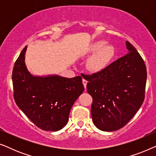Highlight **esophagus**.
I'll use <instances>...</instances> for the list:
<instances>
[{"label": "esophagus", "instance_id": "obj_1", "mask_svg": "<svg viewBox=\"0 0 156 156\" xmlns=\"http://www.w3.org/2000/svg\"><path fill=\"white\" fill-rule=\"evenodd\" d=\"M82 83H83V84H84V88H85V89H87V80H82Z\"/></svg>", "mask_w": 156, "mask_h": 156}]
</instances>
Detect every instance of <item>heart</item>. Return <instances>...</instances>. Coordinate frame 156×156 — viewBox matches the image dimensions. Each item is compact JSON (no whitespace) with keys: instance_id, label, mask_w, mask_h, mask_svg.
Segmentation results:
<instances>
[{"instance_id":"1","label":"heart","mask_w":156,"mask_h":156,"mask_svg":"<svg viewBox=\"0 0 156 156\" xmlns=\"http://www.w3.org/2000/svg\"><path fill=\"white\" fill-rule=\"evenodd\" d=\"M86 56L92 55L88 61V68L92 72H100L105 69L114 56V49L106 42L98 41L87 49Z\"/></svg>"}]
</instances>
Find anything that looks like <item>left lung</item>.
Wrapping results in <instances>:
<instances>
[{
	"label": "left lung",
	"instance_id": "obj_1",
	"mask_svg": "<svg viewBox=\"0 0 156 156\" xmlns=\"http://www.w3.org/2000/svg\"><path fill=\"white\" fill-rule=\"evenodd\" d=\"M128 53L103 71L84 75L87 91L93 103L94 124L104 131L124 126L133 118L144 100L147 72L144 59L135 48L126 42Z\"/></svg>",
	"mask_w": 156,
	"mask_h": 156
}]
</instances>
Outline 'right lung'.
<instances>
[{
  "mask_svg": "<svg viewBox=\"0 0 156 156\" xmlns=\"http://www.w3.org/2000/svg\"><path fill=\"white\" fill-rule=\"evenodd\" d=\"M27 48L20 52L12 71L15 101L40 129L57 131L67 125L72 106L84 90L82 78L33 75L25 62Z\"/></svg>",
  "mask_w": 156,
  "mask_h": 156,
  "instance_id": "right-lung-1",
  "label": "right lung"
}]
</instances>
